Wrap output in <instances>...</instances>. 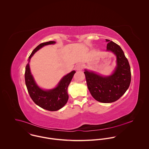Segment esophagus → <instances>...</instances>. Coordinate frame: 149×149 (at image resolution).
Listing matches in <instances>:
<instances>
[{
    "label": "esophagus",
    "mask_w": 149,
    "mask_h": 149,
    "mask_svg": "<svg viewBox=\"0 0 149 149\" xmlns=\"http://www.w3.org/2000/svg\"><path fill=\"white\" fill-rule=\"evenodd\" d=\"M83 65L81 64H77L76 66V70H81L83 69Z\"/></svg>",
    "instance_id": "1"
}]
</instances>
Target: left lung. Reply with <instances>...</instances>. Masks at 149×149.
Segmentation results:
<instances>
[{"label":"left lung","instance_id":"1","mask_svg":"<svg viewBox=\"0 0 149 149\" xmlns=\"http://www.w3.org/2000/svg\"><path fill=\"white\" fill-rule=\"evenodd\" d=\"M107 51H111L116 56L117 65L113 73L109 76H103L93 72L85 70L88 88L97 101L109 103L118 100L127 90L131 83L130 64L121 47L116 43L106 40Z\"/></svg>","mask_w":149,"mask_h":149}]
</instances>
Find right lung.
Masks as SVG:
<instances>
[{
    "label": "right lung",
    "instance_id": "1",
    "mask_svg": "<svg viewBox=\"0 0 149 149\" xmlns=\"http://www.w3.org/2000/svg\"><path fill=\"white\" fill-rule=\"evenodd\" d=\"M55 43V41H49L42 43L37 46L29 57V63L26 66L24 73L25 83L31 99L38 106L50 111H57L67 103L69 98L68 87L76 71L73 70L64 76L56 88L46 91L40 88L36 83L30 72L29 62L33 54L40 49L45 45Z\"/></svg>",
    "mask_w": 149,
    "mask_h": 149
}]
</instances>
